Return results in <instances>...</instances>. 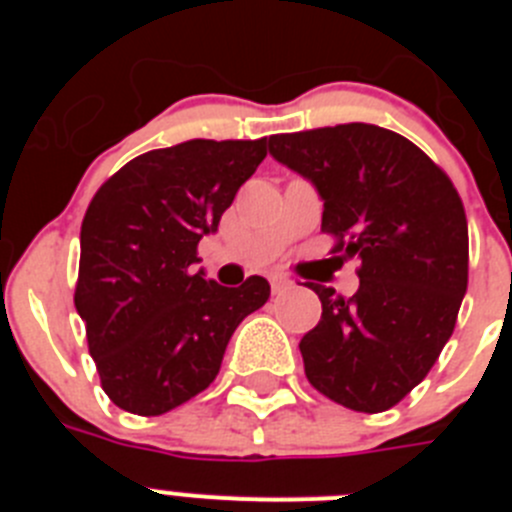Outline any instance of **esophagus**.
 Wrapping results in <instances>:
<instances>
[{
    "label": "esophagus",
    "mask_w": 512,
    "mask_h": 512,
    "mask_svg": "<svg viewBox=\"0 0 512 512\" xmlns=\"http://www.w3.org/2000/svg\"><path fill=\"white\" fill-rule=\"evenodd\" d=\"M292 287V279L289 277H284V274H274V277H271V289H274V292H287V289Z\"/></svg>",
    "instance_id": "obj_1"
}]
</instances>
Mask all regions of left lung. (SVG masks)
<instances>
[{"mask_svg":"<svg viewBox=\"0 0 512 512\" xmlns=\"http://www.w3.org/2000/svg\"><path fill=\"white\" fill-rule=\"evenodd\" d=\"M271 156L323 197L330 253L359 259L354 297L312 287L323 318L300 341L320 395L382 413L425 379L467 292V212L449 174L400 133L366 122L269 138Z\"/></svg>","mask_w":512,"mask_h":512,"instance_id":"obj_1","label":"left lung"}]
</instances>
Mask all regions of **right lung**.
<instances>
[{
	"label": "right lung",
	"instance_id": "right-lung-1",
	"mask_svg": "<svg viewBox=\"0 0 512 512\" xmlns=\"http://www.w3.org/2000/svg\"><path fill=\"white\" fill-rule=\"evenodd\" d=\"M264 158L266 138H194L128 161L89 202L74 305L117 408L151 418L200 395L235 328L269 300L264 277L228 289L192 274L197 243Z\"/></svg>",
	"mask_w": 512,
	"mask_h": 512
}]
</instances>
